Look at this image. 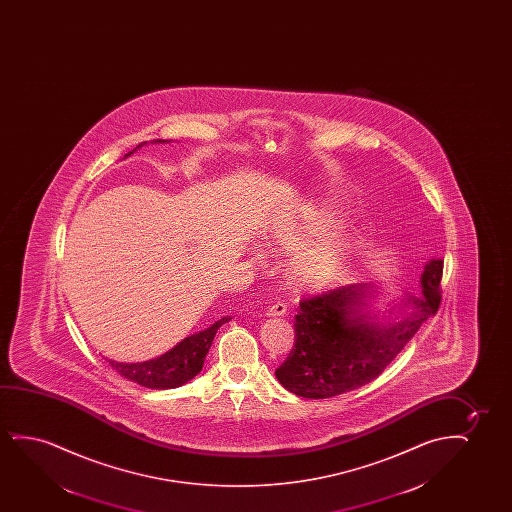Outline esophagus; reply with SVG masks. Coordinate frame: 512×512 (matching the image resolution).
Masks as SVG:
<instances>
[{"label": "esophagus", "mask_w": 512, "mask_h": 512, "mask_svg": "<svg viewBox=\"0 0 512 512\" xmlns=\"http://www.w3.org/2000/svg\"><path fill=\"white\" fill-rule=\"evenodd\" d=\"M267 315L269 316H283L287 315V306L283 302H276L273 306L267 308Z\"/></svg>", "instance_id": "1"}]
</instances>
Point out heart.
Segmentation results:
<instances>
[{"mask_svg":"<svg viewBox=\"0 0 512 512\" xmlns=\"http://www.w3.org/2000/svg\"><path fill=\"white\" fill-rule=\"evenodd\" d=\"M339 211L330 204H311L299 217L283 220L273 231L274 243L299 250L290 262V273L295 283L301 287H323L343 267L344 259L350 252V239L344 234H330L319 239L316 244L310 241L322 238L339 224ZM311 243V246L305 245Z\"/></svg>","mask_w":512,"mask_h":512,"instance_id":"heart-1","label":"heart"}]
</instances>
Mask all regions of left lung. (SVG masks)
I'll return each mask as SVG.
<instances>
[{"instance_id":"left-lung-1","label":"left lung","mask_w":512,"mask_h":512,"mask_svg":"<svg viewBox=\"0 0 512 512\" xmlns=\"http://www.w3.org/2000/svg\"><path fill=\"white\" fill-rule=\"evenodd\" d=\"M444 262L421 274V294H404L388 322L369 315L371 287L351 283L302 299L295 315V343L276 378L304 399H329L371 383L399 355L421 323L441 306Z\"/></svg>"}]
</instances>
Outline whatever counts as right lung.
<instances>
[{
    "mask_svg": "<svg viewBox=\"0 0 512 512\" xmlns=\"http://www.w3.org/2000/svg\"><path fill=\"white\" fill-rule=\"evenodd\" d=\"M136 150V148H134ZM129 152L127 155H131ZM231 316H224L218 322L213 323L211 327L197 332L194 336L185 337L182 343L176 344L173 350L164 353L161 357L148 362H138V364H122L115 360H108L115 371L120 376L134 381L141 386L147 388H155V390H166V388H176L187 383L190 379L197 376L203 369L204 358L206 353L210 351L213 337L217 334V330L229 322Z\"/></svg>",
    "mask_w": 512,
    "mask_h": 512,
    "instance_id": "1",
    "label": "right lung"
}]
</instances>
